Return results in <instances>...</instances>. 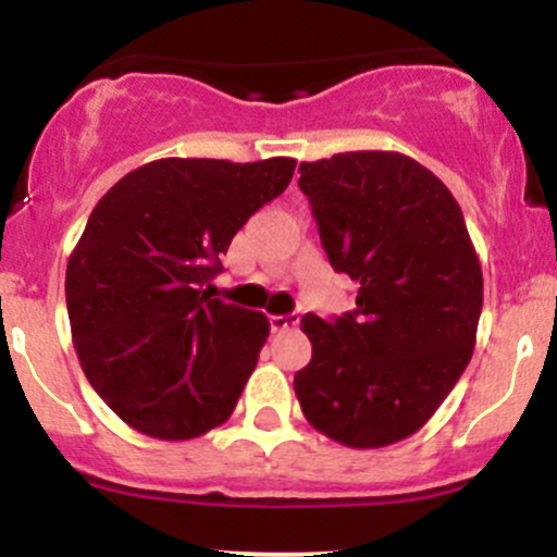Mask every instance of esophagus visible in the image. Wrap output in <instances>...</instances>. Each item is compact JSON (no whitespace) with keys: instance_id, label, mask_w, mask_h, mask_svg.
<instances>
[{"instance_id":"1","label":"esophagus","mask_w":557,"mask_h":557,"mask_svg":"<svg viewBox=\"0 0 557 557\" xmlns=\"http://www.w3.org/2000/svg\"><path fill=\"white\" fill-rule=\"evenodd\" d=\"M296 323H299V314H272V318H269V325H272V331L296 329Z\"/></svg>"}]
</instances>
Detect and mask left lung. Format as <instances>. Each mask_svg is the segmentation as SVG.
Masks as SVG:
<instances>
[{
  "label": "left lung",
  "instance_id": "left-lung-1",
  "mask_svg": "<svg viewBox=\"0 0 557 557\" xmlns=\"http://www.w3.org/2000/svg\"><path fill=\"white\" fill-rule=\"evenodd\" d=\"M299 172L331 267L361 288L342 318H301L312 358L296 372V398L339 445H396L429 423L471 361L480 258L455 196L409 156L350 150Z\"/></svg>",
  "mask_w": 557,
  "mask_h": 557
}]
</instances>
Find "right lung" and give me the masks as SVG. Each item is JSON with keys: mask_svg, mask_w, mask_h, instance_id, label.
Segmentation results:
<instances>
[{"mask_svg": "<svg viewBox=\"0 0 557 557\" xmlns=\"http://www.w3.org/2000/svg\"><path fill=\"white\" fill-rule=\"evenodd\" d=\"M296 161L159 159L97 201L70 263L66 312L88 383L134 431L185 442L232 418L269 318L205 285Z\"/></svg>", "mask_w": 557, "mask_h": 557, "instance_id": "right-lung-1", "label": "right lung"}]
</instances>
